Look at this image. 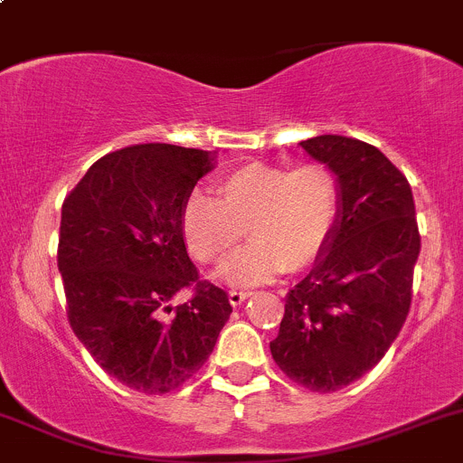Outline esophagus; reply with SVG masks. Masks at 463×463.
<instances>
[{
  "instance_id": "34e87169",
  "label": "esophagus",
  "mask_w": 463,
  "mask_h": 463,
  "mask_svg": "<svg viewBox=\"0 0 463 463\" xmlns=\"http://www.w3.org/2000/svg\"><path fill=\"white\" fill-rule=\"evenodd\" d=\"M253 296L250 291H237V288H232V291H228V300H231L232 307H240L241 302H246L249 298Z\"/></svg>"
}]
</instances>
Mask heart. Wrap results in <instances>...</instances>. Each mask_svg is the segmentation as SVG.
<instances>
[{
  "label": "heart",
  "instance_id": "1",
  "mask_svg": "<svg viewBox=\"0 0 463 463\" xmlns=\"http://www.w3.org/2000/svg\"><path fill=\"white\" fill-rule=\"evenodd\" d=\"M219 199L190 194L181 210V231L190 253L219 264L237 249L243 228L253 237L222 269L232 284H260L284 270L316 264L331 244L340 214L338 179L329 167L244 163L214 184Z\"/></svg>",
  "mask_w": 463,
  "mask_h": 463
}]
</instances>
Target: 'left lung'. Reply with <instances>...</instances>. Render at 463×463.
I'll return each instance as SVG.
<instances>
[{"label": "left lung", "instance_id": "obj_1", "mask_svg": "<svg viewBox=\"0 0 463 463\" xmlns=\"http://www.w3.org/2000/svg\"><path fill=\"white\" fill-rule=\"evenodd\" d=\"M300 147L334 172L331 244L287 293L270 354L298 385L335 392L365 376L399 335L421 250L408 179L370 143L322 134Z\"/></svg>", "mask_w": 463, "mask_h": 463}]
</instances>
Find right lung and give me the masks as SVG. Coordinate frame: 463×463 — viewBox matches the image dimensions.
Wrapping results in <instances>:
<instances>
[{
  "mask_svg": "<svg viewBox=\"0 0 463 463\" xmlns=\"http://www.w3.org/2000/svg\"><path fill=\"white\" fill-rule=\"evenodd\" d=\"M214 152L145 143L98 158L62 203L58 269L67 314L98 365L132 390L165 394L197 374L232 314L199 282L181 210ZM184 288L190 303L172 307Z\"/></svg>",
  "mask_w": 463,
  "mask_h": 463,
  "instance_id": "1",
  "label": "right lung"
}]
</instances>
